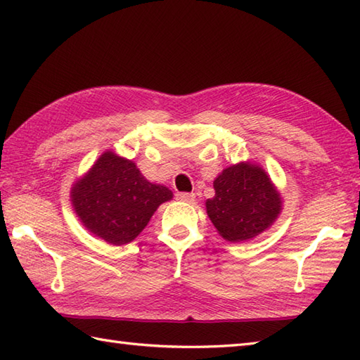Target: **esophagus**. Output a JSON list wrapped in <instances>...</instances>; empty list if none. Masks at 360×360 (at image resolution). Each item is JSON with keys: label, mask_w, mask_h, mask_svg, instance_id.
Returning <instances> with one entry per match:
<instances>
[{"label": "esophagus", "mask_w": 360, "mask_h": 360, "mask_svg": "<svg viewBox=\"0 0 360 360\" xmlns=\"http://www.w3.org/2000/svg\"><path fill=\"white\" fill-rule=\"evenodd\" d=\"M176 200L182 201V202H193L195 201V195L193 193H187V192H179V193H176Z\"/></svg>", "instance_id": "34e87169"}]
</instances>
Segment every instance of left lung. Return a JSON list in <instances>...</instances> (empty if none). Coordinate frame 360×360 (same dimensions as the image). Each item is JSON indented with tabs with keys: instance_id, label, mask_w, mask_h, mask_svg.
I'll return each mask as SVG.
<instances>
[{
	"instance_id": "1",
	"label": "left lung",
	"mask_w": 360,
	"mask_h": 360,
	"mask_svg": "<svg viewBox=\"0 0 360 360\" xmlns=\"http://www.w3.org/2000/svg\"><path fill=\"white\" fill-rule=\"evenodd\" d=\"M215 196L207 200V215L227 241H246L269 227L281 200L263 168L238 164L226 168L213 182Z\"/></svg>"
}]
</instances>
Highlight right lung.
<instances>
[{"label": "right lung", "mask_w": 360, "mask_h": 360, "mask_svg": "<svg viewBox=\"0 0 360 360\" xmlns=\"http://www.w3.org/2000/svg\"><path fill=\"white\" fill-rule=\"evenodd\" d=\"M71 196L83 226L120 246L133 241L173 193L145 179L131 160L106 151L85 178L75 182Z\"/></svg>", "instance_id": "right-lung-1"}]
</instances>
